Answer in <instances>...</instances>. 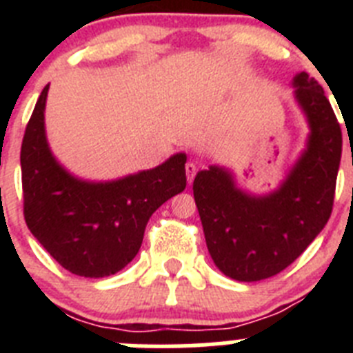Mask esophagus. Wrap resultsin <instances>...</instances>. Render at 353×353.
<instances>
[{"label":"esophagus","mask_w":353,"mask_h":353,"mask_svg":"<svg viewBox=\"0 0 353 353\" xmlns=\"http://www.w3.org/2000/svg\"><path fill=\"white\" fill-rule=\"evenodd\" d=\"M185 173H187V182L192 183V180H194L196 173H198V168H196V164H192V162H187V164H185Z\"/></svg>","instance_id":"34e87169"}]
</instances>
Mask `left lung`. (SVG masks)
<instances>
[{"label":"left lung","instance_id":"left-lung-1","mask_svg":"<svg viewBox=\"0 0 353 353\" xmlns=\"http://www.w3.org/2000/svg\"><path fill=\"white\" fill-rule=\"evenodd\" d=\"M293 86L311 132L279 189L251 196L217 166L199 171L192 183L208 252L235 281H261L285 270L322 232L334 205L341 127L318 81L301 72Z\"/></svg>","mask_w":353,"mask_h":353}]
</instances>
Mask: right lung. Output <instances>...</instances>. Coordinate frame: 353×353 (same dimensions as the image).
Masks as SVG:
<instances>
[{
	"mask_svg": "<svg viewBox=\"0 0 353 353\" xmlns=\"http://www.w3.org/2000/svg\"><path fill=\"white\" fill-rule=\"evenodd\" d=\"M40 93L21 146L24 219L43 249L68 272L83 277L117 274L141 248L148 219L185 189V154L154 170L111 182L72 176L49 150Z\"/></svg>",
	"mask_w": 353,
	"mask_h": 353,
	"instance_id": "right-lung-1",
	"label": "right lung"
}]
</instances>
